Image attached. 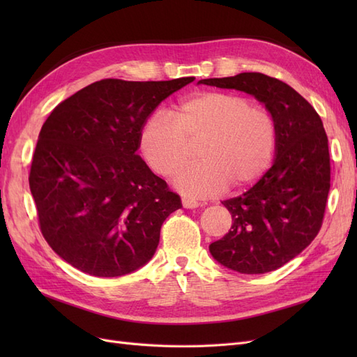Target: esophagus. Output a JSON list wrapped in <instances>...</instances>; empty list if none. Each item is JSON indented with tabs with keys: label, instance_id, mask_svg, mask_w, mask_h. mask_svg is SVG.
Segmentation results:
<instances>
[{
	"label": "esophagus",
	"instance_id": "obj_1",
	"mask_svg": "<svg viewBox=\"0 0 357 357\" xmlns=\"http://www.w3.org/2000/svg\"><path fill=\"white\" fill-rule=\"evenodd\" d=\"M181 204H183V207L185 208H197L198 207V201H195V199H190V198H181Z\"/></svg>",
	"mask_w": 357,
	"mask_h": 357
}]
</instances>
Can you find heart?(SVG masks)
<instances>
[{"mask_svg":"<svg viewBox=\"0 0 357 357\" xmlns=\"http://www.w3.org/2000/svg\"><path fill=\"white\" fill-rule=\"evenodd\" d=\"M198 160L178 172L176 185L190 197L252 186L271 167L278 126L273 113L243 95L201 92L183 100L168 114L155 113L138 137L150 169L171 177L186 164L190 146Z\"/></svg>","mask_w":357,"mask_h":357,"instance_id":"heart-1","label":"heart"}]
</instances>
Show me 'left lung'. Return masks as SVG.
<instances>
[{
    "label": "left lung",
    "instance_id": "8db88e82",
    "mask_svg": "<svg viewBox=\"0 0 357 357\" xmlns=\"http://www.w3.org/2000/svg\"><path fill=\"white\" fill-rule=\"evenodd\" d=\"M199 83L253 95L278 126L275 160L243 195L222 201L232 215L210 253L241 274H265L283 266L319 234L331 189L328 135L317 112L282 80L262 73L204 79Z\"/></svg>",
    "mask_w": 357,
    "mask_h": 357
}]
</instances>
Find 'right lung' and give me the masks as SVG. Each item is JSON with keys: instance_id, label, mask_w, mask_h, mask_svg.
Returning <instances> with one entry per match:
<instances>
[{"instance_id": "right-lung-1", "label": "right lung", "mask_w": 357, "mask_h": 357, "mask_svg": "<svg viewBox=\"0 0 357 357\" xmlns=\"http://www.w3.org/2000/svg\"><path fill=\"white\" fill-rule=\"evenodd\" d=\"M104 79L58 104L43 123L29 171L40 231L80 271L119 277L147 264L177 193L137 155L149 114L193 82Z\"/></svg>"}]
</instances>
